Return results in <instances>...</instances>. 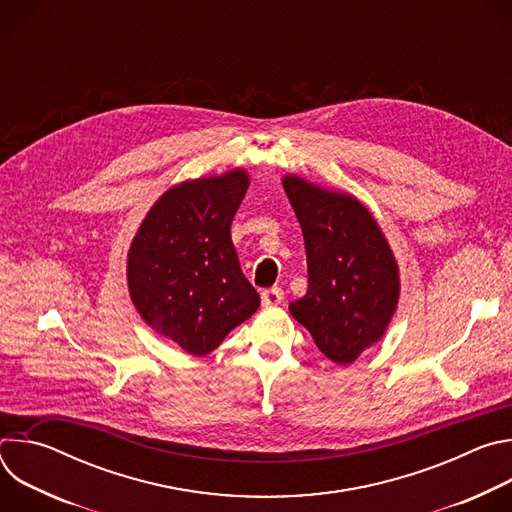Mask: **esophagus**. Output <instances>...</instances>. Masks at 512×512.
Returning a JSON list of instances; mask_svg holds the SVG:
<instances>
[{
	"instance_id": "1",
	"label": "esophagus",
	"mask_w": 512,
	"mask_h": 512,
	"mask_svg": "<svg viewBox=\"0 0 512 512\" xmlns=\"http://www.w3.org/2000/svg\"><path fill=\"white\" fill-rule=\"evenodd\" d=\"M281 302H283V289H279V287L265 289L263 294H261V304H263L265 308H275V306H279Z\"/></svg>"
}]
</instances>
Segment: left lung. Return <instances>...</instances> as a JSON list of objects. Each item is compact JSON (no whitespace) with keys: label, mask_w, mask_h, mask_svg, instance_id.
I'll return each instance as SVG.
<instances>
[{"label":"left lung","mask_w":512,"mask_h":512,"mask_svg":"<svg viewBox=\"0 0 512 512\" xmlns=\"http://www.w3.org/2000/svg\"><path fill=\"white\" fill-rule=\"evenodd\" d=\"M283 190L302 225L308 291L289 312L336 364L379 342L397 310L399 267L375 216L346 192L289 174Z\"/></svg>","instance_id":"left-lung-1"}]
</instances>
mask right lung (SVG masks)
I'll list each match as a JSON object with an SVG mask.
<instances>
[{
	"instance_id": "right-lung-1",
	"label": "right lung",
	"mask_w": 512,
	"mask_h": 512,
	"mask_svg": "<svg viewBox=\"0 0 512 512\" xmlns=\"http://www.w3.org/2000/svg\"><path fill=\"white\" fill-rule=\"evenodd\" d=\"M247 188L241 168L176 184L145 214L129 247L135 310L188 354L212 352L261 306L231 241Z\"/></svg>"
}]
</instances>
